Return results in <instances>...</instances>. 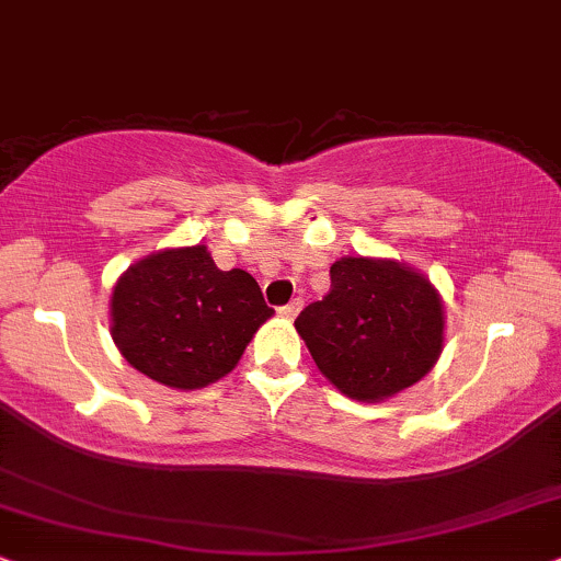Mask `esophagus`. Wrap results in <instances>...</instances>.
<instances>
[{
	"label": "esophagus",
	"instance_id": "obj_1",
	"mask_svg": "<svg viewBox=\"0 0 561 561\" xmlns=\"http://www.w3.org/2000/svg\"><path fill=\"white\" fill-rule=\"evenodd\" d=\"M301 307H304V299H294L291 304H286V307H280L278 314L286 317V320H294V317L301 312Z\"/></svg>",
	"mask_w": 561,
	"mask_h": 561
}]
</instances>
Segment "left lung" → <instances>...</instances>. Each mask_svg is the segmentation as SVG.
Segmentation results:
<instances>
[{"label": "left lung", "mask_w": 561, "mask_h": 561, "mask_svg": "<svg viewBox=\"0 0 561 561\" xmlns=\"http://www.w3.org/2000/svg\"><path fill=\"white\" fill-rule=\"evenodd\" d=\"M294 324L317 369L362 403H379L416 385L445 343L437 288L396 260H337L328 296L309 304Z\"/></svg>", "instance_id": "left-lung-1"}]
</instances>
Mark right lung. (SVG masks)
Listing matches in <instances>:
<instances>
[{
	"label": "right lung",
	"mask_w": 561,
	"mask_h": 561,
	"mask_svg": "<svg viewBox=\"0 0 561 561\" xmlns=\"http://www.w3.org/2000/svg\"><path fill=\"white\" fill-rule=\"evenodd\" d=\"M273 309L247 270H218L205 244L153 252L112 291V337L122 356L176 390L218 382Z\"/></svg>",
	"instance_id": "1"
}]
</instances>
